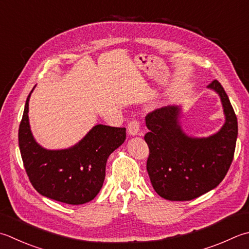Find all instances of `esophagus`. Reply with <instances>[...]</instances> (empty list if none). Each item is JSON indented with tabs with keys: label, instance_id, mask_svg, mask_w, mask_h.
<instances>
[{
	"label": "esophagus",
	"instance_id": "obj_1",
	"mask_svg": "<svg viewBox=\"0 0 249 249\" xmlns=\"http://www.w3.org/2000/svg\"><path fill=\"white\" fill-rule=\"evenodd\" d=\"M127 131L129 136H141L142 134L140 133V123L138 121H131L128 123L127 126Z\"/></svg>",
	"mask_w": 249,
	"mask_h": 249
}]
</instances>
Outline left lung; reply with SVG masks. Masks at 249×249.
I'll return each instance as SVG.
<instances>
[{
	"mask_svg": "<svg viewBox=\"0 0 249 249\" xmlns=\"http://www.w3.org/2000/svg\"><path fill=\"white\" fill-rule=\"evenodd\" d=\"M221 101L225 123L207 137H193L181 125L182 106L170 105L145 116L150 149L147 170L152 187L169 201H190L220 183L234 155L237 119L229 97L218 81L207 86Z\"/></svg>",
	"mask_w": 249,
	"mask_h": 249,
	"instance_id": "8db88e82",
	"label": "left lung"
}]
</instances>
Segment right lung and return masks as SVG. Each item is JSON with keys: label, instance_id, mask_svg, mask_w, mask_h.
I'll list each match as a JSON object with an SVG mask.
<instances>
[{"label": "right lung", "instance_id": "1", "mask_svg": "<svg viewBox=\"0 0 249 249\" xmlns=\"http://www.w3.org/2000/svg\"><path fill=\"white\" fill-rule=\"evenodd\" d=\"M33 89L27 98L18 133L28 177L43 196L70 205L89 203L102 188L107 160L124 143L126 128L97 124L69 148H44L34 138L29 122V101Z\"/></svg>", "mask_w": 249, "mask_h": 249}]
</instances>
